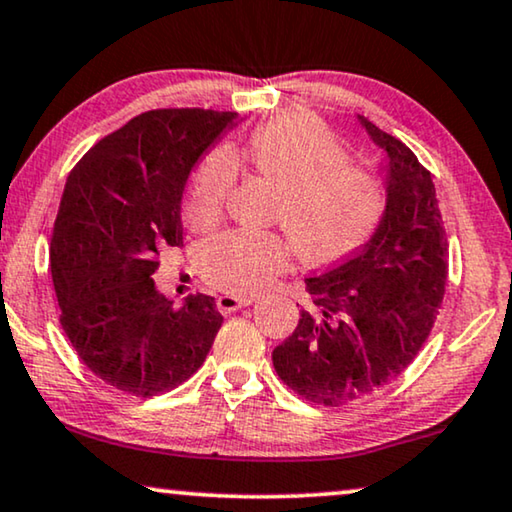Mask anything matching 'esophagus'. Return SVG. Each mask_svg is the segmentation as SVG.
Listing matches in <instances>:
<instances>
[{"mask_svg": "<svg viewBox=\"0 0 512 512\" xmlns=\"http://www.w3.org/2000/svg\"><path fill=\"white\" fill-rule=\"evenodd\" d=\"M253 301H255L253 297H236V294H220L215 304H218V311L220 313H234V311H239V308H243V306L253 304Z\"/></svg>", "mask_w": 512, "mask_h": 512, "instance_id": "obj_1", "label": "esophagus"}]
</instances>
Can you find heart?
<instances>
[{"label": "heart", "instance_id": "1", "mask_svg": "<svg viewBox=\"0 0 512 512\" xmlns=\"http://www.w3.org/2000/svg\"><path fill=\"white\" fill-rule=\"evenodd\" d=\"M257 176L278 190L273 220L301 259L327 264L355 253L376 234L385 215V187L369 169L352 164L350 150L325 125L285 118L259 127L246 148ZM236 178L232 148L201 157L187 185L183 215L192 229L220 220ZM290 241L276 232L229 229L201 246V271L227 292H255L290 266Z\"/></svg>", "mask_w": 512, "mask_h": 512}]
</instances>
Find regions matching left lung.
I'll return each instance as SVG.
<instances>
[{
    "label": "left lung",
    "mask_w": 512,
    "mask_h": 512,
    "mask_svg": "<svg viewBox=\"0 0 512 512\" xmlns=\"http://www.w3.org/2000/svg\"><path fill=\"white\" fill-rule=\"evenodd\" d=\"M359 122L387 153V206L376 234L345 262L306 278L311 306L273 350L280 380L318 406H345L392 383L422 350L448 280L436 187L413 150Z\"/></svg>",
    "instance_id": "1"
}]
</instances>
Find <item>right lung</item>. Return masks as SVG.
<instances>
[{"instance_id":"right-lung-1","label":"right lung","mask_w":512,"mask_h":512,"mask_svg":"<svg viewBox=\"0 0 512 512\" xmlns=\"http://www.w3.org/2000/svg\"><path fill=\"white\" fill-rule=\"evenodd\" d=\"M236 113L157 109L97 141L71 169L50 239L60 325L115 390L157 397L204 364L222 325L213 297L181 308L155 290L160 250L183 243L181 199Z\"/></svg>"}]
</instances>
